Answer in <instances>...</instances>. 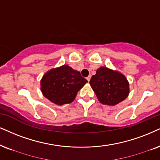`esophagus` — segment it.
<instances>
[{
	"instance_id": "obj_1",
	"label": "esophagus",
	"mask_w": 160,
	"mask_h": 160,
	"mask_svg": "<svg viewBox=\"0 0 160 160\" xmlns=\"http://www.w3.org/2000/svg\"><path fill=\"white\" fill-rule=\"evenodd\" d=\"M86 80H88V82H89V81H90V80H91V76L87 77V78H86Z\"/></svg>"
}]
</instances>
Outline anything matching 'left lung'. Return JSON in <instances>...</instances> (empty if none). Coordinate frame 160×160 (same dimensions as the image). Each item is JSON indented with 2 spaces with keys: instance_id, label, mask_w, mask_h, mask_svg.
<instances>
[{
  "instance_id": "1",
  "label": "left lung",
  "mask_w": 160,
  "mask_h": 160,
  "mask_svg": "<svg viewBox=\"0 0 160 160\" xmlns=\"http://www.w3.org/2000/svg\"><path fill=\"white\" fill-rule=\"evenodd\" d=\"M89 83L101 103L115 106L129 94V83L125 77L117 71L99 68Z\"/></svg>"
}]
</instances>
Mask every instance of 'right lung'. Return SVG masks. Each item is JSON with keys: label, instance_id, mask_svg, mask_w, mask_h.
<instances>
[{"label": "right lung", "instance_id": "1", "mask_svg": "<svg viewBox=\"0 0 160 160\" xmlns=\"http://www.w3.org/2000/svg\"><path fill=\"white\" fill-rule=\"evenodd\" d=\"M88 82L68 65L52 68L43 76L40 89L43 96L56 105L73 102L78 91Z\"/></svg>", "mask_w": 160, "mask_h": 160}]
</instances>
